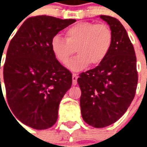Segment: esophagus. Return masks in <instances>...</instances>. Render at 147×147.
I'll use <instances>...</instances> for the list:
<instances>
[{"label": "esophagus", "mask_w": 147, "mask_h": 147, "mask_svg": "<svg viewBox=\"0 0 147 147\" xmlns=\"http://www.w3.org/2000/svg\"><path fill=\"white\" fill-rule=\"evenodd\" d=\"M77 79H78L77 74H73L72 75V85H74V86L77 85Z\"/></svg>", "instance_id": "obj_1"}]
</instances>
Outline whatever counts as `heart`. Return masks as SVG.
<instances>
[{"label":"heart","mask_w":147,"mask_h":147,"mask_svg":"<svg viewBox=\"0 0 147 147\" xmlns=\"http://www.w3.org/2000/svg\"><path fill=\"white\" fill-rule=\"evenodd\" d=\"M113 44V33L108 25L92 22H81L69 27L66 39L56 35L51 40L50 47L56 59L66 64L76 53L79 55L71 59L67 67L71 71L84 69L89 64L96 66L107 57Z\"/></svg>","instance_id":"b5f03b06"}]
</instances>
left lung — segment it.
Segmentation results:
<instances>
[{
  "label": "left lung",
  "mask_w": 147,
  "mask_h": 147,
  "mask_svg": "<svg viewBox=\"0 0 147 147\" xmlns=\"http://www.w3.org/2000/svg\"><path fill=\"white\" fill-rule=\"evenodd\" d=\"M100 18L112 30V47L98 66L81 73L77 80L83 120L98 128L123 116L134 99L138 83L136 53L125 28L116 18Z\"/></svg>",
  "instance_id": "obj_1"
}]
</instances>
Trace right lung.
<instances>
[{
    "instance_id": "obj_1",
    "label": "right lung",
    "mask_w": 147,
    "mask_h": 147,
    "mask_svg": "<svg viewBox=\"0 0 147 147\" xmlns=\"http://www.w3.org/2000/svg\"><path fill=\"white\" fill-rule=\"evenodd\" d=\"M76 21L30 17L9 43L4 65L8 105L18 120L34 129H47L57 122L60 102L71 86L72 75L56 59L50 43Z\"/></svg>"
}]
</instances>
